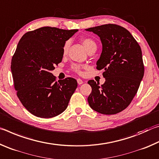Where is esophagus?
Returning <instances> with one entry per match:
<instances>
[{
	"label": "esophagus",
	"mask_w": 159,
	"mask_h": 159,
	"mask_svg": "<svg viewBox=\"0 0 159 159\" xmlns=\"http://www.w3.org/2000/svg\"><path fill=\"white\" fill-rule=\"evenodd\" d=\"M77 83H78V84H79V85H81V84H83V81L80 79H77Z\"/></svg>",
	"instance_id": "esophagus-1"
}]
</instances>
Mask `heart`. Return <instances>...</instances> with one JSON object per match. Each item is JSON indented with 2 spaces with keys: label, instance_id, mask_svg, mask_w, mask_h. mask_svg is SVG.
Returning <instances> with one entry per match:
<instances>
[{
  "label": "heart",
  "instance_id": "1",
  "mask_svg": "<svg viewBox=\"0 0 159 159\" xmlns=\"http://www.w3.org/2000/svg\"><path fill=\"white\" fill-rule=\"evenodd\" d=\"M82 44L84 46L85 50L87 51V52H89L90 50H97V44L95 41L93 39H90V38H84L81 40ZM69 47V43L67 41L65 43V44L63 46V54L66 55L68 52V49ZM71 69L74 70V71L77 72V73H80V70L82 69V66L79 65V64H74L71 66Z\"/></svg>",
  "mask_w": 159,
  "mask_h": 159
}]
</instances>
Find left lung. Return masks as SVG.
Wrapping results in <instances>:
<instances>
[{
    "mask_svg": "<svg viewBox=\"0 0 159 159\" xmlns=\"http://www.w3.org/2000/svg\"><path fill=\"white\" fill-rule=\"evenodd\" d=\"M100 38L102 51L97 69L104 70V84L88 80L92 92L90 107L102 114L111 115L127 108L138 92L144 67L138 43L127 29L116 25H104L85 29Z\"/></svg>",
    "mask_w": 159,
    "mask_h": 159,
    "instance_id": "obj_1",
    "label": "left lung"
}]
</instances>
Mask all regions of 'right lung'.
Returning <instances> with one entry per match:
<instances>
[{
	"label": "right lung",
	"instance_id": "right-lung-1",
	"mask_svg": "<svg viewBox=\"0 0 159 159\" xmlns=\"http://www.w3.org/2000/svg\"><path fill=\"white\" fill-rule=\"evenodd\" d=\"M78 29L44 26L21 38L11 61L17 95L34 116L52 118L66 109L78 83L73 78L55 81L51 73L63 57V46Z\"/></svg>",
	"mask_w": 159,
	"mask_h": 159
}]
</instances>
